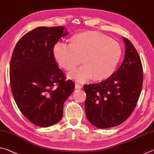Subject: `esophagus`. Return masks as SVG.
Returning a JSON list of instances; mask_svg holds the SVG:
<instances>
[{"label": "esophagus", "instance_id": "1", "mask_svg": "<svg viewBox=\"0 0 154 154\" xmlns=\"http://www.w3.org/2000/svg\"><path fill=\"white\" fill-rule=\"evenodd\" d=\"M75 88H76V89H82V86L80 84H78V83H75Z\"/></svg>", "mask_w": 154, "mask_h": 154}]
</instances>
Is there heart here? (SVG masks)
Returning a JSON list of instances; mask_svg holds the SVG:
<instances>
[{"label":"heart","mask_w":154,"mask_h":154,"mask_svg":"<svg viewBox=\"0 0 154 154\" xmlns=\"http://www.w3.org/2000/svg\"><path fill=\"white\" fill-rule=\"evenodd\" d=\"M69 47L57 43L53 48V56L60 66L72 71L81 63L84 64L69 75L77 82L91 79L102 82L110 77L116 70L122 55L118 42L104 34L94 30L78 32L68 39Z\"/></svg>","instance_id":"heart-1"}]
</instances>
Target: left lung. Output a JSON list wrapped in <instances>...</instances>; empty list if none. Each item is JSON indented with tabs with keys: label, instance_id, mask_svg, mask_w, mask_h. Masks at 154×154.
Listing matches in <instances>:
<instances>
[{
	"label": "left lung",
	"instance_id": "left-lung-1",
	"mask_svg": "<svg viewBox=\"0 0 154 154\" xmlns=\"http://www.w3.org/2000/svg\"><path fill=\"white\" fill-rule=\"evenodd\" d=\"M124 60L107 79L83 85L86 93V118L98 128L114 127L126 120L134 111L143 85V67L136 49L126 38Z\"/></svg>",
	"mask_w": 154,
	"mask_h": 154
}]
</instances>
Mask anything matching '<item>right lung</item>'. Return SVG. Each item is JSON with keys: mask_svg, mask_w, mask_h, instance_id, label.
<instances>
[{"mask_svg": "<svg viewBox=\"0 0 154 154\" xmlns=\"http://www.w3.org/2000/svg\"><path fill=\"white\" fill-rule=\"evenodd\" d=\"M69 35L62 26L38 27L20 38L10 62L11 92L18 108L36 126L48 127L60 120L63 106L75 89L53 56V48Z\"/></svg>", "mask_w": 154, "mask_h": 154, "instance_id": "obj_1", "label": "right lung"}]
</instances>
